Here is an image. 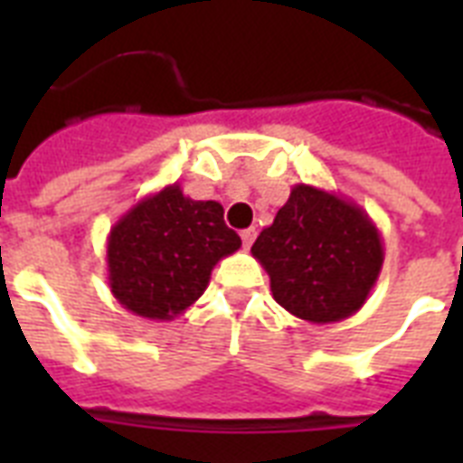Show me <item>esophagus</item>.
<instances>
[{
    "instance_id": "esophagus-1",
    "label": "esophagus",
    "mask_w": 463,
    "mask_h": 463,
    "mask_svg": "<svg viewBox=\"0 0 463 463\" xmlns=\"http://www.w3.org/2000/svg\"><path fill=\"white\" fill-rule=\"evenodd\" d=\"M240 238H242V247H245V250H250L254 242V238H257V231H254V228H247V231L240 232Z\"/></svg>"
}]
</instances>
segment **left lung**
Here are the masks:
<instances>
[{"label":"left lung","mask_w":463,"mask_h":463,"mask_svg":"<svg viewBox=\"0 0 463 463\" xmlns=\"http://www.w3.org/2000/svg\"><path fill=\"white\" fill-rule=\"evenodd\" d=\"M252 257L283 309L305 322L331 324L365 305L380 279L384 247L363 206L300 182L254 240Z\"/></svg>","instance_id":"obj_1"}]
</instances>
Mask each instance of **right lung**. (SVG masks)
Returning <instances> with one entry per match:
<instances>
[{
	"instance_id": "1",
	"label": "right lung",
	"mask_w": 463,
	"mask_h": 463,
	"mask_svg": "<svg viewBox=\"0 0 463 463\" xmlns=\"http://www.w3.org/2000/svg\"><path fill=\"white\" fill-rule=\"evenodd\" d=\"M242 240L218 202H194L167 184L134 203L108 235V286L125 309L170 322L202 298L211 271Z\"/></svg>"
}]
</instances>
